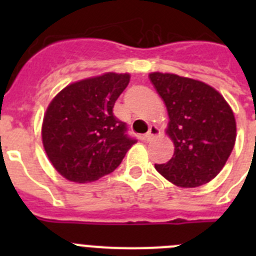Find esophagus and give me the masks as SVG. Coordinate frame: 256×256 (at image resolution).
<instances>
[{
  "label": "esophagus",
  "instance_id": "34e87169",
  "mask_svg": "<svg viewBox=\"0 0 256 256\" xmlns=\"http://www.w3.org/2000/svg\"><path fill=\"white\" fill-rule=\"evenodd\" d=\"M159 128H158V126H150V128H148V134L144 136V137H146V140H148V141H150V140H152L154 137H156V136L159 134Z\"/></svg>",
  "mask_w": 256,
  "mask_h": 256
}]
</instances>
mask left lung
I'll list each match as a JSON object with an SVG mask.
<instances>
[{
    "label": "left lung",
    "instance_id": "left-lung-1",
    "mask_svg": "<svg viewBox=\"0 0 256 256\" xmlns=\"http://www.w3.org/2000/svg\"><path fill=\"white\" fill-rule=\"evenodd\" d=\"M150 79L168 108L166 133L174 155L155 169L176 186H202L218 176L234 150L236 120L218 91L206 83L168 73Z\"/></svg>",
    "mask_w": 256,
    "mask_h": 256
}]
</instances>
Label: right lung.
<instances>
[{
	"label": "right lung",
	"mask_w": 256,
	"mask_h": 256,
	"mask_svg": "<svg viewBox=\"0 0 256 256\" xmlns=\"http://www.w3.org/2000/svg\"><path fill=\"white\" fill-rule=\"evenodd\" d=\"M130 74L106 73L65 87L51 101L42 124L50 162L72 182L97 180L120 165L137 140L112 112Z\"/></svg>",
	"instance_id": "obj_1"
}]
</instances>
